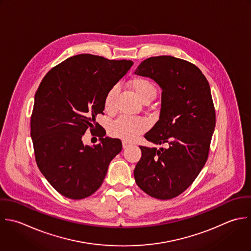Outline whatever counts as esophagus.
<instances>
[{
  "mask_svg": "<svg viewBox=\"0 0 251 251\" xmlns=\"http://www.w3.org/2000/svg\"><path fill=\"white\" fill-rule=\"evenodd\" d=\"M122 146H123V148H124V149H126L127 147L131 146V143H130V142H128V141H126V140H123V141H122Z\"/></svg>",
  "mask_w": 251,
  "mask_h": 251,
  "instance_id": "esophagus-1",
  "label": "esophagus"
}]
</instances>
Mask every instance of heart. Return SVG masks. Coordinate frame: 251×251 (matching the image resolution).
<instances>
[{
  "instance_id": "1",
  "label": "heart",
  "mask_w": 251,
  "mask_h": 251,
  "mask_svg": "<svg viewBox=\"0 0 251 251\" xmlns=\"http://www.w3.org/2000/svg\"><path fill=\"white\" fill-rule=\"evenodd\" d=\"M130 86L134 90L137 97L145 103L151 101L156 96V88L153 83L145 77H135L130 81ZM118 88L116 85L110 87L106 92L103 100L104 110L107 113L115 111V98ZM148 128V122L139 117L121 116L110 125V133L112 136L132 141L137 136L145 132Z\"/></svg>"
}]
</instances>
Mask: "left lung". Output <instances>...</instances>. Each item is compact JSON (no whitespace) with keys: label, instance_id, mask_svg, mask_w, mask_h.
<instances>
[{"label":"left lung","instance_id":"obj_1","mask_svg":"<svg viewBox=\"0 0 251 251\" xmlns=\"http://www.w3.org/2000/svg\"><path fill=\"white\" fill-rule=\"evenodd\" d=\"M135 73L162 89L159 119L145 134L161 147L140 146L135 181L149 196L171 200L194 183L208 158L216 123L210 86L198 66L171 55L147 58Z\"/></svg>","mask_w":251,"mask_h":251}]
</instances>
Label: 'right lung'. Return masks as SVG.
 Wrapping results in <instances>:
<instances>
[{"mask_svg":"<svg viewBox=\"0 0 251 251\" xmlns=\"http://www.w3.org/2000/svg\"><path fill=\"white\" fill-rule=\"evenodd\" d=\"M132 65V60L82 53L52 67L40 83L30 121L35 159L48 182L65 198L93 195L121 151V141L104 138L96 117L103 114L108 89ZM88 128L101 141L93 148L81 142Z\"/></svg>","mask_w":251,"mask_h":251,"instance_id":"add662e5","label":"right lung"}]
</instances>
